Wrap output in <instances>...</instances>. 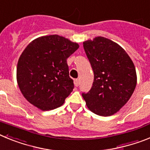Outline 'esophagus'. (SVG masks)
<instances>
[{
    "label": "esophagus",
    "mask_w": 150,
    "mask_h": 150,
    "mask_svg": "<svg viewBox=\"0 0 150 150\" xmlns=\"http://www.w3.org/2000/svg\"><path fill=\"white\" fill-rule=\"evenodd\" d=\"M74 85H75V86H79V79H74Z\"/></svg>",
    "instance_id": "1"
}]
</instances>
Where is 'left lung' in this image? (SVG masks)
Instances as JSON below:
<instances>
[{"label":"left lung","mask_w":150,"mask_h":150,"mask_svg":"<svg viewBox=\"0 0 150 150\" xmlns=\"http://www.w3.org/2000/svg\"><path fill=\"white\" fill-rule=\"evenodd\" d=\"M94 72L91 89L83 97L88 109L101 116L113 115L126 104L137 85L133 62L121 46L103 37L83 42Z\"/></svg>","instance_id":"1"}]
</instances>
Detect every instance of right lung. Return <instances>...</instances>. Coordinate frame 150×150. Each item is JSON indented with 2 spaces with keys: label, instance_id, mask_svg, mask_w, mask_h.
<instances>
[{
  "label": "right lung",
  "instance_id": "obj_1",
  "mask_svg": "<svg viewBox=\"0 0 150 150\" xmlns=\"http://www.w3.org/2000/svg\"><path fill=\"white\" fill-rule=\"evenodd\" d=\"M78 48V43L57 34L40 37L28 45L16 70L18 87L28 101L41 110L64 104L74 87L67 59Z\"/></svg>",
  "mask_w": 150,
  "mask_h": 150
}]
</instances>
